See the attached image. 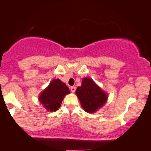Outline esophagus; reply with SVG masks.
I'll list each match as a JSON object with an SVG mask.
<instances>
[{
  "label": "esophagus",
  "instance_id": "obj_1",
  "mask_svg": "<svg viewBox=\"0 0 151 151\" xmlns=\"http://www.w3.org/2000/svg\"><path fill=\"white\" fill-rule=\"evenodd\" d=\"M70 91H71V92H72V93H75V92L76 91V87L75 86H71L70 87Z\"/></svg>",
  "mask_w": 151,
  "mask_h": 151
}]
</instances>
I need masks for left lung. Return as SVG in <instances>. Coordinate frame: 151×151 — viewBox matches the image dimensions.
I'll list each match as a JSON object with an SVG mask.
<instances>
[{"mask_svg":"<svg viewBox=\"0 0 151 151\" xmlns=\"http://www.w3.org/2000/svg\"><path fill=\"white\" fill-rule=\"evenodd\" d=\"M81 105L86 112L93 113L105 103L106 94L97 86L91 78H84L81 86L76 91Z\"/></svg>","mask_w":151,"mask_h":151,"instance_id":"1","label":"left lung"}]
</instances>
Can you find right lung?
Here are the masks:
<instances>
[{
    "mask_svg": "<svg viewBox=\"0 0 151 151\" xmlns=\"http://www.w3.org/2000/svg\"><path fill=\"white\" fill-rule=\"evenodd\" d=\"M69 93V89L66 84L62 83L59 79H55L40 94L39 101L48 111H57L60 106L64 97Z\"/></svg>",
    "mask_w": 151,
    "mask_h": 151,
    "instance_id": "obj_1",
    "label": "right lung"
}]
</instances>
